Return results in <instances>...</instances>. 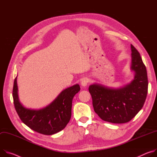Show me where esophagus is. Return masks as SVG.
Instances as JSON below:
<instances>
[{"label": "esophagus", "mask_w": 157, "mask_h": 157, "mask_svg": "<svg viewBox=\"0 0 157 157\" xmlns=\"http://www.w3.org/2000/svg\"><path fill=\"white\" fill-rule=\"evenodd\" d=\"M88 83H89V78H86V77L83 78L82 79V82H81V84H82V85L83 86H85L87 85Z\"/></svg>", "instance_id": "34e87169"}]
</instances>
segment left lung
<instances>
[{
  "label": "left lung",
  "mask_w": 157,
  "mask_h": 157,
  "mask_svg": "<svg viewBox=\"0 0 157 157\" xmlns=\"http://www.w3.org/2000/svg\"><path fill=\"white\" fill-rule=\"evenodd\" d=\"M134 80L120 89L93 84L89 88L95 112L104 121L124 124L130 121L143 107L148 92L146 67L138 51L131 44Z\"/></svg>",
  "instance_id": "1"
}]
</instances>
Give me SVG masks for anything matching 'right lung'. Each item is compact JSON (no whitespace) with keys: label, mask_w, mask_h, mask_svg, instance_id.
Segmentation results:
<instances>
[{"label":"right lung","mask_w":157,"mask_h":157,"mask_svg":"<svg viewBox=\"0 0 157 157\" xmlns=\"http://www.w3.org/2000/svg\"><path fill=\"white\" fill-rule=\"evenodd\" d=\"M77 84L63 90L49 105L40 110L27 109L20 103L17 94V77L14 80L12 95L15 110L22 122L39 133L50 135L63 130L71 120L72 100L80 91Z\"/></svg>","instance_id":"obj_1"}]
</instances>
